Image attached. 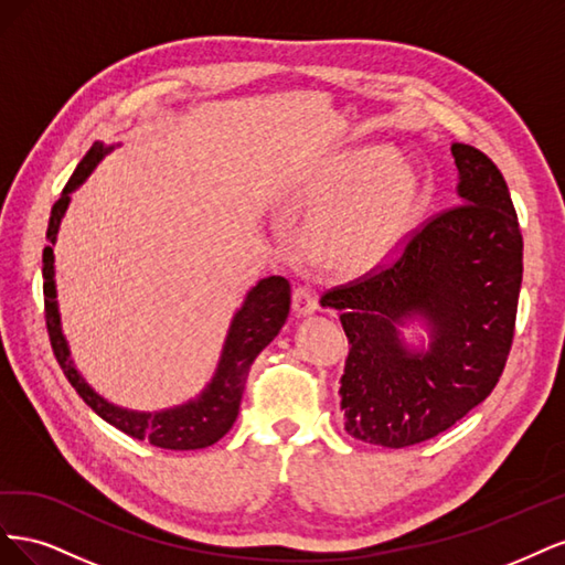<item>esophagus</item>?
<instances>
[{
	"label": "esophagus",
	"mask_w": 565,
	"mask_h": 565,
	"mask_svg": "<svg viewBox=\"0 0 565 565\" xmlns=\"http://www.w3.org/2000/svg\"><path fill=\"white\" fill-rule=\"evenodd\" d=\"M292 309L297 316H311L318 311V297L311 287H297L292 295Z\"/></svg>",
	"instance_id": "obj_1"
}]
</instances>
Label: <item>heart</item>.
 Masks as SVG:
<instances>
[{
	"label": "heart",
	"instance_id": "b5f03b06",
	"mask_svg": "<svg viewBox=\"0 0 565 565\" xmlns=\"http://www.w3.org/2000/svg\"><path fill=\"white\" fill-rule=\"evenodd\" d=\"M309 224L313 259L339 276L380 268L413 228L422 181L388 148L353 150L324 164L295 195Z\"/></svg>",
	"mask_w": 565,
	"mask_h": 565
}]
</instances>
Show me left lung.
Listing matches in <instances>:
<instances>
[{
    "mask_svg": "<svg viewBox=\"0 0 565 565\" xmlns=\"http://www.w3.org/2000/svg\"><path fill=\"white\" fill-rule=\"evenodd\" d=\"M459 204L422 226L396 264L330 289L349 337L341 374L347 431L384 448L417 446L483 403L514 339L523 237L502 172L473 146L452 143ZM419 319L430 344L407 345Z\"/></svg>",
    "mask_w": 565,
    "mask_h": 565,
    "instance_id": "8db88e82",
    "label": "left lung"
}]
</instances>
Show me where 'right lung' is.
<instances>
[{"mask_svg":"<svg viewBox=\"0 0 565 565\" xmlns=\"http://www.w3.org/2000/svg\"><path fill=\"white\" fill-rule=\"evenodd\" d=\"M110 150H115V146H106L100 141H96L89 148L87 156L77 164L71 181L65 183L63 193L49 216V247H44L42 254V276L51 349H54L63 374L67 382L75 386L82 401L87 403L100 419L113 424L115 429L125 431L131 438L148 440L150 446L164 450H200L214 446L218 438H224L231 431L237 413H241L243 391L254 358L278 337L289 316V282L280 276H268L249 289L243 306L235 311L231 320L214 377L193 401L158 409V413H136V409L119 407L106 401L100 393H96L89 386L87 380L82 377V372L77 370L71 355V347H67V339L63 334L54 278V245L67 204H71V193L77 191L84 179L94 172L96 164L104 160Z\"/></svg>","mask_w":565,"mask_h":565,"instance_id":"right-lung-1","label":"right lung"}]
</instances>
